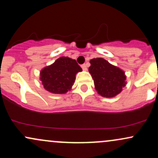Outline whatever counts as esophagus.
I'll return each mask as SVG.
<instances>
[{"label":"esophagus","mask_w":158,"mask_h":158,"mask_svg":"<svg viewBox=\"0 0 158 158\" xmlns=\"http://www.w3.org/2000/svg\"><path fill=\"white\" fill-rule=\"evenodd\" d=\"M81 68H82L83 70H87V65L85 64H81Z\"/></svg>","instance_id":"1"}]
</instances>
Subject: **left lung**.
Masks as SVG:
<instances>
[{
    "mask_svg": "<svg viewBox=\"0 0 158 158\" xmlns=\"http://www.w3.org/2000/svg\"><path fill=\"white\" fill-rule=\"evenodd\" d=\"M89 73L98 94L104 97H114L126 86V77L123 70L110 64L102 58L90 61Z\"/></svg>",
    "mask_w": 158,
    "mask_h": 158,
    "instance_id": "8db88e82",
    "label": "left lung"
}]
</instances>
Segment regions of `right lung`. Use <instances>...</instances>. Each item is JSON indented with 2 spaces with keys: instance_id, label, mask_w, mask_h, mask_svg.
<instances>
[{
  "instance_id": "1",
  "label": "right lung",
  "mask_w": 158,
  "mask_h": 158,
  "mask_svg": "<svg viewBox=\"0 0 158 158\" xmlns=\"http://www.w3.org/2000/svg\"><path fill=\"white\" fill-rule=\"evenodd\" d=\"M75 59L60 57L53 64L41 70L40 79L45 90L52 94H65L71 89L76 74L81 71Z\"/></svg>"
}]
</instances>
